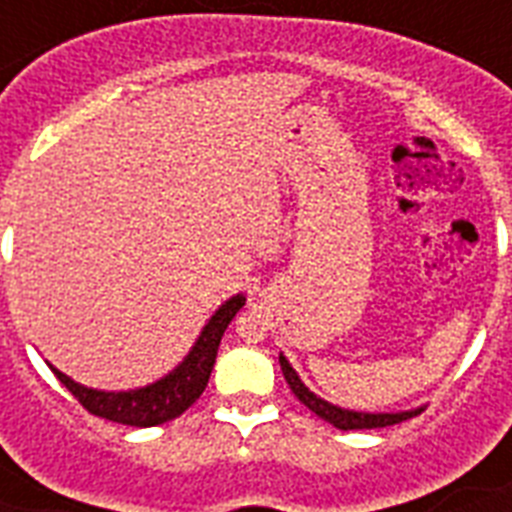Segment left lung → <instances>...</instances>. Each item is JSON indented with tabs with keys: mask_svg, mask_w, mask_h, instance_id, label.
Segmentation results:
<instances>
[{
	"mask_svg": "<svg viewBox=\"0 0 512 512\" xmlns=\"http://www.w3.org/2000/svg\"><path fill=\"white\" fill-rule=\"evenodd\" d=\"M281 372H284V380L289 382V388L300 401H303L311 412H316L321 420L332 422L335 428L340 430H372V428H388V425H398V422L409 420L417 412H398V414H364V412H348V409H337V406L321 401L319 396H313L311 390L305 388L297 372L289 366V361L284 356H279Z\"/></svg>",
	"mask_w": 512,
	"mask_h": 512,
	"instance_id": "8db88e82",
	"label": "left lung"
}]
</instances>
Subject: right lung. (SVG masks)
I'll use <instances>...</instances> for the list:
<instances>
[{"instance_id":"1","label":"right lung","mask_w":512,"mask_h":512,"mask_svg":"<svg viewBox=\"0 0 512 512\" xmlns=\"http://www.w3.org/2000/svg\"><path fill=\"white\" fill-rule=\"evenodd\" d=\"M241 305H244V297H231L209 319L199 342L193 345L183 364L177 366L172 374H167L164 380L148 385V388L130 390V393H103V390L84 388V385L74 382L58 369H52V372L66 385L68 393L95 417L119 422V425H132V428H154V425L180 417L204 393L212 366H215L223 332L228 329L233 316L241 311Z\"/></svg>"}]
</instances>
